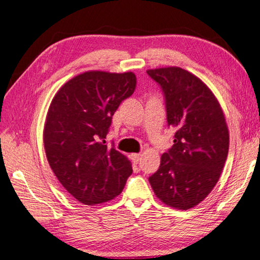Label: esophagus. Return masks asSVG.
Segmentation results:
<instances>
[{
	"mask_svg": "<svg viewBox=\"0 0 260 260\" xmlns=\"http://www.w3.org/2000/svg\"><path fill=\"white\" fill-rule=\"evenodd\" d=\"M131 159L133 160L135 164H138V162L140 161V159H141V155L140 153H132L131 155Z\"/></svg>",
	"mask_w": 260,
	"mask_h": 260,
	"instance_id": "obj_1",
	"label": "esophagus"
}]
</instances>
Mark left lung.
<instances>
[{
  "label": "left lung",
  "instance_id": "1",
  "mask_svg": "<svg viewBox=\"0 0 260 260\" xmlns=\"http://www.w3.org/2000/svg\"><path fill=\"white\" fill-rule=\"evenodd\" d=\"M165 98L167 125L174 144L160 158L149 182L162 203L188 210L200 204L217 184L230 148L225 116L212 91L181 68L148 70Z\"/></svg>",
  "mask_w": 260,
  "mask_h": 260
}]
</instances>
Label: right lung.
Segmentation results:
<instances>
[{
  "label": "right lung",
  "mask_w": 260,
  "mask_h": 260,
  "mask_svg": "<svg viewBox=\"0 0 260 260\" xmlns=\"http://www.w3.org/2000/svg\"><path fill=\"white\" fill-rule=\"evenodd\" d=\"M135 86L133 72L88 71L61 86L51 101L43 131L47 159L61 186L82 204L113 200L133 172L126 156L104 139Z\"/></svg>",
  "instance_id": "right-lung-1"
}]
</instances>
